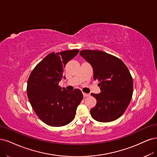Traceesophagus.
Masks as SVG:
<instances>
[{"label": "esophagus", "instance_id": "esophagus-1", "mask_svg": "<svg viewBox=\"0 0 157 157\" xmlns=\"http://www.w3.org/2000/svg\"><path fill=\"white\" fill-rule=\"evenodd\" d=\"M83 97H89V96L90 95L89 94H88V93H83Z\"/></svg>", "mask_w": 157, "mask_h": 157}]
</instances>
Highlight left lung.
<instances>
[{"label": "left lung", "instance_id": "left-lung-1", "mask_svg": "<svg viewBox=\"0 0 157 157\" xmlns=\"http://www.w3.org/2000/svg\"><path fill=\"white\" fill-rule=\"evenodd\" d=\"M80 55L93 68L94 80H99L101 93H91L97 103L90 109L92 117L107 123L119 118L132 99L133 80L128 69L120 59L99 50L85 49Z\"/></svg>", "mask_w": 157, "mask_h": 157}]
</instances>
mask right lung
<instances>
[{"mask_svg":"<svg viewBox=\"0 0 157 157\" xmlns=\"http://www.w3.org/2000/svg\"><path fill=\"white\" fill-rule=\"evenodd\" d=\"M79 51L49 53L29 75L27 86L29 100L39 119L49 126H62L72 121L83 98L79 89L68 91L59 85L65 65Z\"/></svg>","mask_w":157,"mask_h":157,"instance_id":"obj_1","label":"right lung"}]
</instances>
